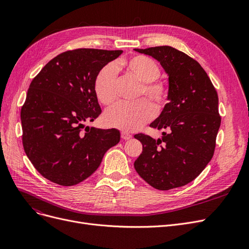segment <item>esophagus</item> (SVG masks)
Instances as JSON below:
<instances>
[{
	"label": "esophagus",
	"instance_id": "1",
	"mask_svg": "<svg viewBox=\"0 0 249 249\" xmlns=\"http://www.w3.org/2000/svg\"><path fill=\"white\" fill-rule=\"evenodd\" d=\"M122 138L124 139V140H129V139H131L132 138V135L131 134H129L127 132H122Z\"/></svg>",
	"mask_w": 249,
	"mask_h": 249
}]
</instances>
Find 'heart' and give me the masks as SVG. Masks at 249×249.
<instances>
[{"mask_svg":"<svg viewBox=\"0 0 249 249\" xmlns=\"http://www.w3.org/2000/svg\"><path fill=\"white\" fill-rule=\"evenodd\" d=\"M124 69L141 83L138 96L146 95L157 108H162L167 103L169 88L167 83L159 79L160 67L158 63L144 55H136L122 60L116 66L108 64L97 73L94 81L95 95L102 104L111 105L116 101V69ZM155 108L147 100L141 99L134 103H119L108 109L104 122L108 126L124 132L136 131L152 120Z\"/></svg>","mask_w":249,"mask_h":249,"instance_id":"1","label":"heart"}]
</instances>
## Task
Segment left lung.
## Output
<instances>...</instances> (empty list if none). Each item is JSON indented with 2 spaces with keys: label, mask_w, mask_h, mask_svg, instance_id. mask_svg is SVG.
<instances>
[{
  "label": "left lung",
  "mask_w": 249,
  "mask_h": 249,
  "mask_svg": "<svg viewBox=\"0 0 249 249\" xmlns=\"http://www.w3.org/2000/svg\"><path fill=\"white\" fill-rule=\"evenodd\" d=\"M134 50L160 62L169 88L168 103L149 124L167 133L157 140L135 135L142 143V153L134 167L158 190L185 186L199 176L214 155L221 123L216 89L200 64L183 52L168 46Z\"/></svg>",
  "instance_id": "left-lung-1"
}]
</instances>
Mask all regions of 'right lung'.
<instances>
[{
  "mask_svg": "<svg viewBox=\"0 0 249 249\" xmlns=\"http://www.w3.org/2000/svg\"><path fill=\"white\" fill-rule=\"evenodd\" d=\"M123 51L78 49L59 54L39 71L20 111L22 145L40 175L61 186L77 185L99 168L120 133L85 126L102 113L94 81Z\"/></svg>",
  "mask_w": 249,
  "mask_h": 249,
  "instance_id": "1",
  "label": "right lung"
}]
</instances>
